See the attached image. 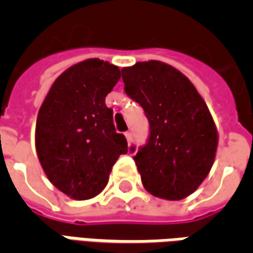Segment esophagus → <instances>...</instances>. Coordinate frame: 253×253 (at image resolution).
I'll use <instances>...</instances> for the list:
<instances>
[{
	"mask_svg": "<svg viewBox=\"0 0 253 253\" xmlns=\"http://www.w3.org/2000/svg\"><path fill=\"white\" fill-rule=\"evenodd\" d=\"M125 137H126V139H127V143H128V145H131V141H132V134H131V132L127 131L126 134H125Z\"/></svg>",
	"mask_w": 253,
	"mask_h": 253,
	"instance_id": "34e87169",
	"label": "esophagus"
}]
</instances>
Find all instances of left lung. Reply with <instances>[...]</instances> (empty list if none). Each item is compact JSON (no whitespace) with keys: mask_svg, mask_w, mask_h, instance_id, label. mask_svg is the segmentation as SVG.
<instances>
[{"mask_svg":"<svg viewBox=\"0 0 253 253\" xmlns=\"http://www.w3.org/2000/svg\"><path fill=\"white\" fill-rule=\"evenodd\" d=\"M122 78L150 125L146 146L134 156L143 187L167 201L184 199L206 179L217 153V126L205 100L183 73L161 61L123 67Z\"/></svg>","mask_w":253,"mask_h":253,"instance_id":"8db88e82","label":"left lung"}]
</instances>
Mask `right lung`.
<instances>
[{"label":"right lung","instance_id":"right-lung-1","mask_svg":"<svg viewBox=\"0 0 253 253\" xmlns=\"http://www.w3.org/2000/svg\"><path fill=\"white\" fill-rule=\"evenodd\" d=\"M119 78L121 69L99 58L76 63L54 81L38 114L39 163L47 179L74 201L99 195L116 160L128 150L105 105Z\"/></svg>","mask_w":253,"mask_h":253}]
</instances>
